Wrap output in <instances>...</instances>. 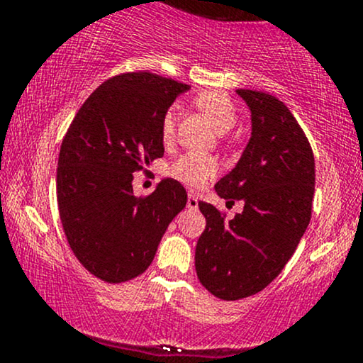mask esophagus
I'll return each instance as SVG.
<instances>
[{
	"label": "esophagus",
	"instance_id": "obj_1",
	"mask_svg": "<svg viewBox=\"0 0 363 363\" xmlns=\"http://www.w3.org/2000/svg\"><path fill=\"white\" fill-rule=\"evenodd\" d=\"M187 208H191V210H196V208H198V198H196L194 194L187 196Z\"/></svg>",
	"mask_w": 363,
	"mask_h": 363
}]
</instances>
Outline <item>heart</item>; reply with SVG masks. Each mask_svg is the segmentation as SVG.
Masks as SVG:
<instances>
[{"label": "heart", "instance_id": "1", "mask_svg": "<svg viewBox=\"0 0 363 363\" xmlns=\"http://www.w3.org/2000/svg\"><path fill=\"white\" fill-rule=\"evenodd\" d=\"M196 107L206 116L208 121L213 124L218 133L228 131L237 121V112L234 104H232L230 97L223 91L210 90L203 91V94L196 95L194 99ZM179 116V107L170 106L165 111L164 118H162V138L164 141H170L176 131V121ZM218 172V164L215 158L201 155V153H184L170 165V174L186 184L191 189H199L215 177Z\"/></svg>", "mask_w": 363, "mask_h": 363}]
</instances>
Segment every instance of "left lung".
Here are the masks:
<instances>
[{"label":"left lung","instance_id":"left-lung-1","mask_svg":"<svg viewBox=\"0 0 363 363\" xmlns=\"http://www.w3.org/2000/svg\"><path fill=\"white\" fill-rule=\"evenodd\" d=\"M237 95L251 111V138L215 191L244 210L225 222L199 203L206 228L194 256L201 285L222 301L257 294L281 273L311 222L315 184L312 148L289 107L264 91Z\"/></svg>","mask_w":363,"mask_h":363}]
</instances>
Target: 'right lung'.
Instances as JSON below:
<instances>
[{
	"mask_svg": "<svg viewBox=\"0 0 363 363\" xmlns=\"http://www.w3.org/2000/svg\"><path fill=\"white\" fill-rule=\"evenodd\" d=\"M189 85L158 74L123 73L83 102L62 140L57 208L69 247L107 283L136 278L152 264L187 193L162 179L147 198L133 193V174L164 157L162 118Z\"/></svg>",
	"mask_w": 363,
	"mask_h": 363,
	"instance_id": "1",
	"label": "right lung"
}]
</instances>
